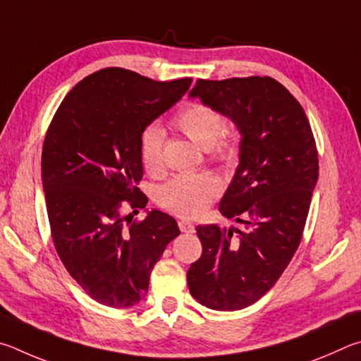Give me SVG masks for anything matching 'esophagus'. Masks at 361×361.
I'll list each match as a JSON object with an SVG mask.
<instances>
[{
  "instance_id": "esophagus-1",
  "label": "esophagus",
  "mask_w": 361,
  "mask_h": 361,
  "mask_svg": "<svg viewBox=\"0 0 361 361\" xmlns=\"http://www.w3.org/2000/svg\"><path fill=\"white\" fill-rule=\"evenodd\" d=\"M179 230L182 233H193L195 231V225L192 222H188V220H179Z\"/></svg>"
}]
</instances>
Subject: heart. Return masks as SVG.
<instances>
[{
    "mask_svg": "<svg viewBox=\"0 0 361 361\" xmlns=\"http://www.w3.org/2000/svg\"><path fill=\"white\" fill-rule=\"evenodd\" d=\"M173 125L195 144L207 150L214 161L233 164L239 154L235 133L225 130V118L216 107L206 103L187 104L173 118ZM164 131L158 125H149L139 139V155L149 173L163 166ZM222 185L212 174L177 176L158 190V203L180 217H198L216 200Z\"/></svg>",
    "mask_w": 361,
    "mask_h": 361,
    "instance_id": "heart-1",
    "label": "heart"
}]
</instances>
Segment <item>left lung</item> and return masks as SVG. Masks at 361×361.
Here are the masks:
<instances>
[{
    "label": "left lung",
    "instance_id": "8db88e82",
    "mask_svg": "<svg viewBox=\"0 0 361 361\" xmlns=\"http://www.w3.org/2000/svg\"><path fill=\"white\" fill-rule=\"evenodd\" d=\"M190 97L241 131L239 166L219 211L245 226H197L203 254L187 283L201 305L239 311L274 286L298 249L319 177L317 145L300 101L269 75L198 79Z\"/></svg>",
    "mask_w": 361,
    "mask_h": 361
}]
</instances>
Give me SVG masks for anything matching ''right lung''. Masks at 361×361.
Returning a JSON list of instances; mask_svg holds the SVG:
<instances>
[{
  "label": "right lung",
  "instance_id": "obj_1",
  "mask_svg": "<svg viewBox=\"0 0 361 361\" xmlns=\"http://www.w3.org/2000/svg\"><path fill=\"white\" fill-rule=\"evenodd\" d=\"M192 78L158 82L123 68H104L73 87L50 122L42 147V185L50 235L61 263L94 301L130 307L144 298L176 220L144 209L139 139L152 120L177 103Z\"/></svg>",
  "mask_w": 361,
  "mask_h": 361
}]
</instances>
